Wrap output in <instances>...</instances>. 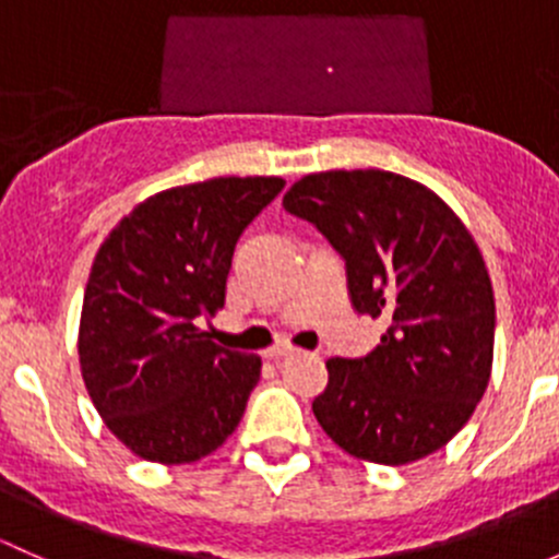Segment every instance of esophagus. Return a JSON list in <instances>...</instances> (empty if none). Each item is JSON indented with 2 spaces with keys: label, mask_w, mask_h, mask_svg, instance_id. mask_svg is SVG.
Instances as JSON below:
<instances>
[{
  "label": "esophagus",
  "mask_w": 559,
  "mask_h": 559,
  "mask_svg": "<svg viewBox=\"0 0 559 559\" xmlns=\"http://www.w3.org/2000/svg\"><path fill=\"white\" fill-rule=\"evenodd\" d=\"M289 354H295V348L286 346V343H278V346L267 348V357L270 359H284V357H289Z\"/></svg>",
  "instance_id": "34e87169"
}]
</instances>
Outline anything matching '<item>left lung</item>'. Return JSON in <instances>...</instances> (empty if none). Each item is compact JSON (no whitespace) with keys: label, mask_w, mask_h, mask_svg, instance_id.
Here are the masks:
<instances>
[{"label":"left lung","mask_w":559,"mask_h":559,"mask_svg":"<svg viewBox=\"0 0 559 559\" xmlns=\"http://www.w3.org/2000/svg\"><path fill=\"white\" fill-rule=\"evenodd\" d=\"M284 207L341 253L354 311L389 321L368 357L326 359L321 430L379 465L447 447L492 373L495 295L473 235L436 191L386 170L306 175Z\"/></svg>","instance_id":"1"}]
</instances>
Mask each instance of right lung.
Listing matches in <instances>:
<instances>
[{"mask_svg":"<svg viewBox=\"0 0 559 559\" xmlns=\"http://www.w3.org/2000/svg\"><path fill=\"white\" fill-rule=\"evenodd\" d=\"M284 178H211L140 202L94 257L78 357L107 430L138 456L183 465L243 419L262 359L207 341L235 243Z\"/></svg>","mask_w":559,"mask_h":559,"instance_id":"1","label":"right lung"}]
</instances>
